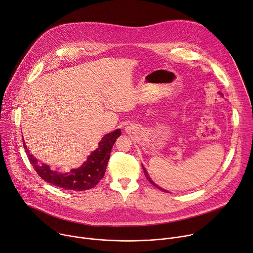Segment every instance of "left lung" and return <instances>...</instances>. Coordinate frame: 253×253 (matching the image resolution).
Wrapping results in <instances>:
<instances>
[{
    "label": "left lung",
    "mask_w": 253,
    "mask_h": 253,
    "mask_svg": "<svg viewBox=\"0 0 253 253\" xmlns=\"http://www.w3.org/2000/svg\"><path fill=\"white\" fill-rule=\"evenodd\" d=\"M142 169H143V171H144V174H145V176H146V178H147V179H148V180H149V181H150V182H151V185H153V186H154V187H156V188H157V189H159V190H162V191H164V192H168V191H166V190H164V189H163V188H159V187H158V186H157V185H156V183H154V182H153V181H152V180H151V178H150V177H149V175H148V172H147V171H146V169H145V168H144V167H143V166H142ZM168 193H169V192H168Z\"/></svg>",
    "instance_id": "1"
}]
</instances>
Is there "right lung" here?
Segmentation results:
<instances>
[{
  "label": "right lung",
  "mask_w": 253,
  "mask_h": 253,
  "mask_svg": "<svg viewBox=\"0 0 253 253\" xmlns=\"http://www.w3.org/2000/svg\"><path fill=\"white\" fill-rule=\"evenodd\" d=\"M120 135V129L105 135L99 142L98 148L88 155L87 160L82 167L66 172L52 170L47 165H38L37 159L29 153L25 142L23 143V146L25 148L30 164L38 175L45 181L68 191H85L97 186L104 177L112 147Z\"/></svg>",
  "instance_id": "obj_1"
}]
</instances>
